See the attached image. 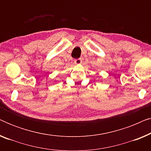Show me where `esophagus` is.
<instances>
[{"instance_id":"obj_1","label":"esophagus","mask_w":151,"mask_h":151,"mask_svg":"<svg viewBox=\"0 0 151 151\" xmlns=\"http://www.w3.org/2000/svg\"><path fill=\"white\" fill-rule=\"evenodd\" d=\"M74 63H75V64H76V65H80V64L82 63V60L80 58L76 59L74 60Z\"/></svg>"}]
</instances>
